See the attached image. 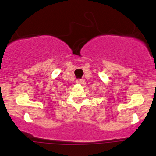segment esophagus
I'll use <instances>...</instances> for the list:
<instances>
[{
	"instance_id": "obj_1",
	"label": "esophagus",
	"mask_w": 156,
	"mask_h": 156,
	"mask_svg": "<svg viewBox=\"0 0 156 156\" xmlns=\"http://www.w3.org/2000/svg\"><path fill=\"white\" fill-rule=\"evenodd\" d=\"M76 83H77V84H82V83H83V80H82V79H78V80H77Z\"/></svg>"
}]
</instances>
